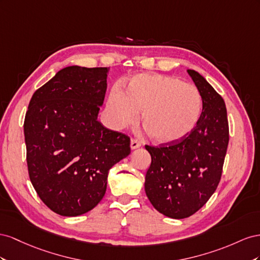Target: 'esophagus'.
<instances>
[{
    "label": "esophagus",
    "mask_w": 260,
    "mask_h": 260,
    "mask_svg": "<svg viewBox=\"0 0 260 260\" xmlns=\"http://www.w3.org/2000/svg\"><path fill=\"white\" fill-rule=\"evenodd\" d=\"M140 146H142V143H140L138 139L132 138V140H131V148H132V149H136V148H138Z\"/></svg>",
    "instance_id": "esophagus-1"
}]
</instances>
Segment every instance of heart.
I'll use <instances>...</instances> for the list:
<instances>
[{"mask_svg": "<svg viewBox=\"0 0 260 260\" xmlns=\"http://www.w3.org/2000/svg\"><path fill=\"white\" fill-rule=\"evenodd\" d=\"M110 121L116 128L142 122L148 134L159 144H173L189 135L203 112V98L192 84L161 74H139L132 77L124 92L113 88L108 98Z\"/></svg>", "mask_w": 260, "mask_h": 260, "instance_id": "1", "label": "heart"}]
</instances>
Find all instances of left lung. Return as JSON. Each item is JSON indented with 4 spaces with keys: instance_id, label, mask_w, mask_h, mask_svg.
<instances>
[{
    "instance_id": "1",
    "label": "left lung",
    "mask_w": 260,
    "mask_h": 260,
    "mask_svg": "<svg viewBox=\"0 0 260 260\" xmlns=\"http://www.w3.org/2000/svg\"><path fill=\"white\" fill-rule=\"evenodd\" d=\"M203 98V112L189 135L173 144L146 145L151 165L145 179L148 199L160 213L184 219L217 189L229 145L225 103L199 73L187 70Z\"/></svg>"
}]
</instances>
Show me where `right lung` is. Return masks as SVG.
Returning a JSON list of instances; mask_svg holds the SVG:
<instances>
[{
	"label": "right lung",
	"mask_w": 260,
	"mask_h": 260,
	"mask_svg": "<svg viewBox=\"0 0 260 260\" xmlns=\"http://www.w3.org/2000/svg\"><path fill=\"white\" fill-rule=\"evenodd\" d=\"M108 68L70 66L32 94L24 122L29 179L47 207L76 217L107 190L109 170L131 153V138L97 116Z\"/></svg>",
	"instance_id": "1"
}]
</instances>
